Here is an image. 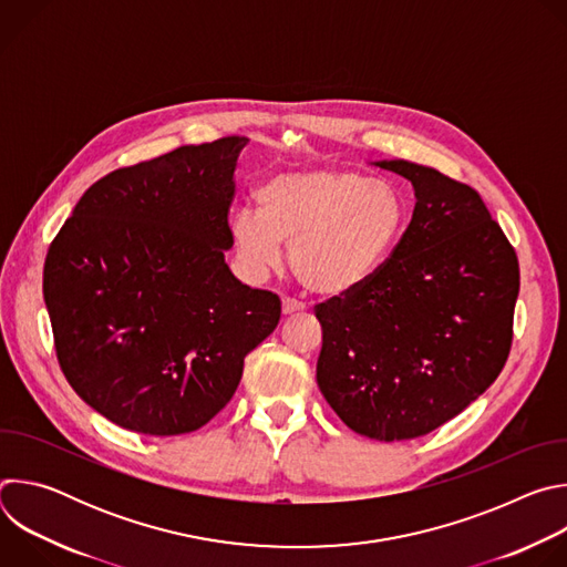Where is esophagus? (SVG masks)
I'll list each match as a JSON object with an SVG mask.
<instances>
[{
  "label": "esophagus",
  "instance_id": "34e87169",
  "mask_svg": "<svg viewBox=\"0 0 567 567\" xmlns=\"http://www.w3.org/2000/svg\"><path fill=\"white\" fill-rule=\"evenodd\" d=\"M305 311V302L296 300V298H282V313L291 316V313H300Z\"/></svg>",
  "mask_w": 567,
  "mask_h": 567
}]
</instances>
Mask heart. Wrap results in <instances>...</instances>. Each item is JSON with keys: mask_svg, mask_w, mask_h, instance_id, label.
<instances>
[{"mask_svg": "<svg viewBox=\"0 0 567 567\" xmlns=\"http://www.w3.org/2000/svg\"><path fill=\"white\" fill-rule=\"evenodd\" d=\"M258 210L239 208L230 233L241 265L265 278L282 265L311 293L339 296L368 282L388 260L403 226L396 193L348 168H309L260 184Z\"/></svg>", "mask_w": 567, "mask_h": 567, "instance_id": "1", "label": "heart"}]
</instances>
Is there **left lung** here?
<instances>
[{
	"instance_id": "8db88e82",
	"label": "left lung",
	"mask_w": 567,
	"mask_h": 567,
	"mask_svg": "<svg viewBox=\"0 0 567 567\" xmlns=\"http://www.w3.org/2000/svg\"><path fill=\"white\" fill-rule=\"evenodd\" d=\"M415 210L361 287L318 302L316 381L359 435L422 437L460 415L503 372L520 287L518 258L477 190L411 161Z\"/></svg>"
}]
</instances>
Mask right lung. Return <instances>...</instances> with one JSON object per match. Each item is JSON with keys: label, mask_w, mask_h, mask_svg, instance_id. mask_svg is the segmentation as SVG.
I'll return each mask as SVG.
<instances>
[{"label": "right lung", "mask_w": 567, "mask_h": 567, "mask_svg": "<svg viewBox=\"0 0 567 567\" xmlns=\"http://www.w3.org/2000/svg\"><path fill=\"white\" fill-rule=\"evenodd\" d=\"M247 143L182 145L105 175L47 251L58 363L80 399L127 431L168 437L208 424L278 326L280 298L224 262Z\"/></svg>", "instance_id": "obj_1"}]
</instances>
